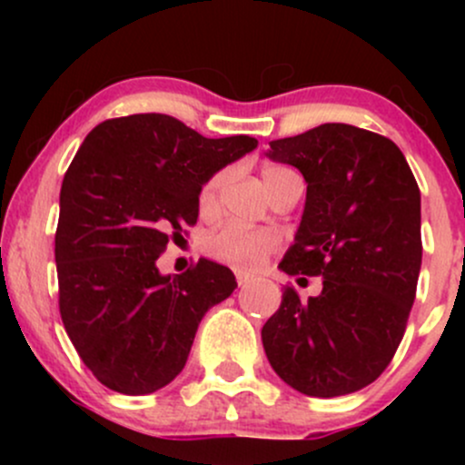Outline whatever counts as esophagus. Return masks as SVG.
Listing matches in <instances>:
<instances>
[{
  "instance_id": "obj_1",
  "label": "esophagus",
  "mask_w": 465,
  "mask_h": 465,
  "mask_svg": "<svg viewBox=\"0 0 465 465\" xmlns=\"http://www.w3.org/2000/svg\"><path fill=\"white\" fill-rule=\"evenodd\" d=\"M236 280H238V286H247V284H251V282H253V275L242 273V271H238Z\"/></svg>"
}]
</instances>
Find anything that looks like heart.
Segmentation results:
<instances>
[{"label": "heart", "mask_w": 465, "mask_h": 465, "mask_svg": "<svg viewBox=\"0 0 465 465\" xmlns=\"http://www.w3.org/2000/svg\"><path fill=\"white\" fill-rule=\"evenodd\" d=\"M288 174L295 173L284 168V165H266L262 170V179L266 188H269V194ZM227 177V170H221V173H216L214 177L203 185L199 196L201 212L207 214V212L214 210ZM277 244H280V238L273 232H269V229H249L244 225H238V223H229V225H223L214 233L207 236L205 251L212 258L236 266V269H258L277 249Z\"/></svg>", "instance_id": "heart-1"}]
</instances>
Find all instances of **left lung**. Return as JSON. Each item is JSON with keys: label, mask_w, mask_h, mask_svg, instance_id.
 <instances>
[{"label": "left lung", "mask_w": 465, "mask_h": 465, "mask_svg": "<svg viewBox=\"0 0 465 465\" xmlns=\"http://www.w3.org/2000/svg\"><path fill=\"white\" fill-rule=\"evenodd\" d=\"M266 154L308 183L280 269L323 280L306 302L284 288L262 328L266 359L306 396L354 393L387 370L407 330L421 266L420 188L396 143L351 124L275 140Z\"/></svg>", "instance_id": "obj_1"}]
</instances>
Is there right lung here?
Segmentation results:
<instances>
[{
	"instance_id": "add662e5",
	"label": "right lung",
	"mask_w": 465,
	"mask_h": 465,
	"mask_svg": "<svg viewBox=\"0 0 465 465\" xmlns=\"http://www.w3.org/2000/svg\"><path fill=\"white\" fill-rule=\"evenodd\" d=\"M255 146L249 135L210 140L163 114L106 120L80 143L61 185L58 308L104 387L143 396L173 382L201 319L238 286L205 258L181 275L154 262L196 223L203 185Z\"/></svg>"
}]
</instances>
